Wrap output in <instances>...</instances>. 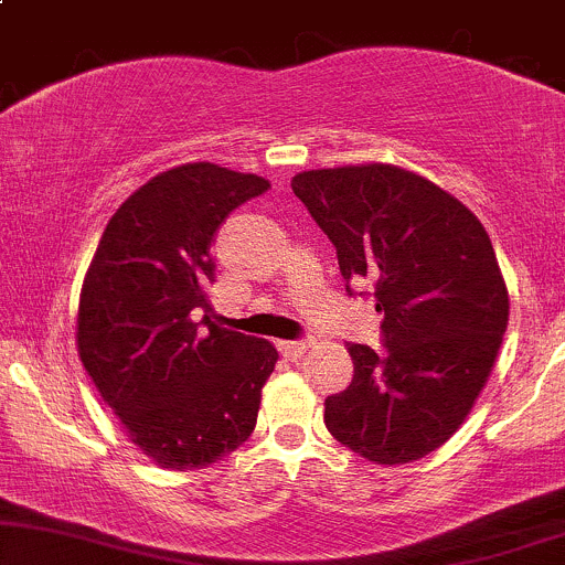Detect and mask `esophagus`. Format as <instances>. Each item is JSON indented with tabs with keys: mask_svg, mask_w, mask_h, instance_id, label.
Segmentation results:
<instances>
[{
	"mask_svg": "<svg viewBox=\"0 0 565 565\" xmlns=\"http://www.w3.org/2000/svg\"><path fill=\"white\" fill-rule=\"evenodd\" d=\"M308 348H310V342H308V340L278 342V350H281V353H284V359H289V361H297V359H302V355L308 353Z\"/></svg>",
	"mask_w": 565,
	"mask_h": 565,
	"instance_id": "esophagus-1",
	"label": "esophagus"
}]
</instances>
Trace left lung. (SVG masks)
<instances>
[{
  "label": "left lung",
  "instance_id": "8db88e82",
  "mask_svg": "<svg viewBox=\"0 0 565 565\" xmlns=\"http://www.w3.org/2000/svg\"><path fill=\"white\" fill-rule=\"evenodd\" d=\"M337 252L342 281L372 284L382 348L350 342L353 382L329 395V433L369 462L404 465L465 423L508 329L489 233L462 201L391 164L291 180ZM366 297V291H361Z\"/></svg>",
  "mask_w": 565,
  "mask_h": 565
}]
</instances>
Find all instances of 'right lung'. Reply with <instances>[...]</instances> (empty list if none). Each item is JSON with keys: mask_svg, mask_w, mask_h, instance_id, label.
I'll return each mask as SVG.
<instances>
[{"mask_svg": "<svg viewBox=\"0 0 565 565\" xmlns=\"http://www.w3.org/2000/svg\"><path fill=\"white\" fill-rule=\"evenodd\" d=\"M270 188L199 161L148 180L103 231L79 297L76 345L103 401L153 462L206 468L252 436L270 342L212 323V236Z\"/></svg>", "mask_w": 565, "mask_h": 565, "instance_id": "add662e5", "label": "right lung"}]
</instances>
